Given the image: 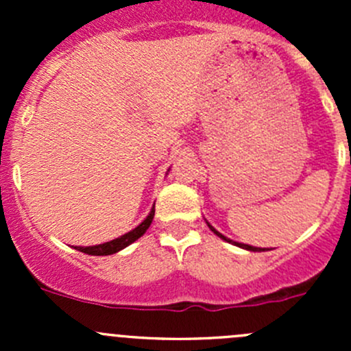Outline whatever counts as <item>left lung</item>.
<instances>
[{
    "instance_id": "1",
    "label": "left lung",
    "mask_w": 351,
    "mask_h": 351,
    "mask_svg": "<svg viewBox=\"0 0 351 351\" xmlns=\"http://www.w3.org/2000/svg\"><path fill=\"white\" fill-rule=\"evenodd\" d=\"M207 226H208V228H210V231L214 232V234H217V236H219V238H221V239H224V241H228V243H231V244H236V246L243 247V250H247V251H267V250H265V247H254V246H250V244H243V243H236V241H231V239H229V238H226V236H222L221 232H219V231H215V229L212 228V226L208 224V222H207Z\"/></svg>"
}]
</instances>
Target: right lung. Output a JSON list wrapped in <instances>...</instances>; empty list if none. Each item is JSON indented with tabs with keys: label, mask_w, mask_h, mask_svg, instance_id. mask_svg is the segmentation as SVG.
<instances>
[{
	"label": "right lung",
	"mask_w": 351,
	"mask_h": 351,
	"mask_svg": "<svg viewBox=\"0 0 351 351\" xmlns=\"http://www.w3.org/2000/svg\"><path fill=\"white\" fill-rule=\"evenodd\" d=\"M153 217H154V207L151 208L149 215H147V217L144 219V221L141 222L136 229H132V231L127 232V234L120 236V238H117V239H112V241H108V243L97 244V246H74V250L81 251V253L93 254V256H107V254L117 253V251L123 250V247H127L129 244L137 241V239H139L141 236L147 231V229H149L151 222H153Z\"/></svg>",
	"instance_id": "add662e5"
}]
</instances>
